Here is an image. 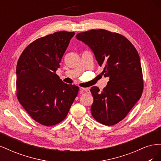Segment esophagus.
<instances>
[{"label":"esophagus","instance_id":"obj_1","mask_svg":"<svg viewBox=\"0 0 161 161\" xmlns=\"http://www.w3.org/2000/svg\"><path fill=\"white\" fill-rule=\"evenodd\" d=\"M80 91L82 92H87V93H89L90 92V89L89 88H80Z\"/></svg>","mask_w":161,"mask_h":161}]
</instances>
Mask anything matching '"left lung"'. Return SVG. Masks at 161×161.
Instances as JSON below:
<instances>
[{"label": "left lung", "mask_w": 161, "mask_h": 161, "mask_svg": "<svg viewBox=\"0 0 161 161\" xmlns=\"http://www.w3.org/2000/svg\"><path fill=\"white\" fill-rule=\"evenodd\" d=\"M93 52L102 74L109 77L100 91L91 89L93 103L91 111L94 119L105 125L124 119L142 95L144 81L138 53L127 38L105 30H91L76 36Z\"/></svg>", "instance_id": "1"}]
</instances>
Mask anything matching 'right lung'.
I'll list each match as a JSON object with an SVG mask.
<instances>
[{
  "label": "right lung",
  "instance_id": "obj_1",
  "mask_svg": "<svg viewBox=\"0 0 161 161\" xmlns=\"http://www.w3.org/2000/svg\"><path fill=\"white\" fill-rule=\"evenodd\" d=\"M75 32L61 31L29 44L17 64V97L31 118L42 125L60 123L69 113L79 87L63 82L56 72Z\"/></svg>",
  "mask_w": 161,
  "mask_h": 161
}]
</instances>
